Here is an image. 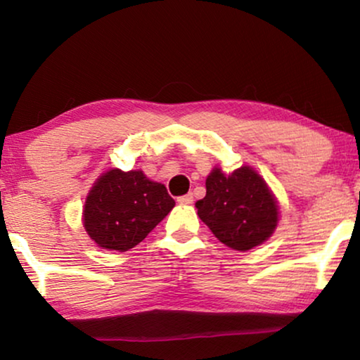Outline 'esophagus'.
Wrapping results in <instances>:
<instances>
[{
  "label": "esophagus",
  "instance_id": "obj_1",
  "mask_svg": "<svg viewBox=\"0 0 360 360\" xmlns=\"http://www.w3.org/2000/svg\"><path fill=\"white\" fill-rule=\"evenodd\" d=\"M193 200H194V198H193V194H186V195H181V198H177V202L179 204H193Z\"/></svg>",
  "mask_w": 360,
  "mask_h": 360
}]
</instances>
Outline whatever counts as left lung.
<instances>
[{"label": "left lung", "mask_w": 360, "mask_h": 360, "mask_svg": "<svg viewBox=\"0 0 360 360\" xmlns=\"http://www.w3.org/2000/svg\"><path fill=\"white\" fill-rule=\"evenodd\" d=\"M205 198L195 202L200 220L233 250L247 252L271 236L278 205L265 181L252 167L224 174L219 167L205 179Z\"/></svg>", "instance_id": "obj_1"}]
</instances>
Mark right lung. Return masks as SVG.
<instances>
[{
	"instance_id": "add662e5",
	"label": "right lung",
	"mask_w": 360,
	"mask_h": 360,
	"mask_svg": "<svg viewBox=\"0 0 360 360\" xmlns=\"http://www.w3.org/2000/svg\"><path fill=\"white\" fill-rule=\"evenodd\" d=\"M174 204L165 184L143 171L110 169L87 195L84 225L98 247L127 252L145 240Z\"/></svg>"
}]
</instances>
